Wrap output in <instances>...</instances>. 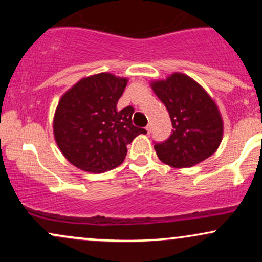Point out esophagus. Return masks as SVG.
<instances>
[{"mask_svg": "<svg viewBox=\"0 0 262 262\" xmlns=\"http://www.w3.org/2000/svg\"><path fill=\"white\" fill-rule=\"evenodd\" d=\"M145 129H146V132H148V133L150 134V132H151V125H146V127H145Z\"/></svg>", "mask_w": 262, "mask_h": 262, "instance_id": "34e87169", "label": "esophagus"}]
</instances>
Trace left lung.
Wrapping results in <instances>:
<instances>
[{
	"instance_id": "8db88e82",
	"label": "left lung",
	"mask_w": 262,
	"mask_h": 262,
	"mask_svg": "<svg viewBox=\"0 0 262 262\" xmlns=\"http://www.w3.org/2000/svg\"><path fill=\"white\" fill-rule=\"evenodd\" d=\"M172 123V134L155 143L158 158L172 167H191L215 152L223 137L217 104L196 81L183 74L151 83Z\"/></svg>"
}]
</instances>
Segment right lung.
<instances>
[{
  "instance_id": "1",
  "label": "right lung",
  "mask_w": 262,
  "mask_h": 262,
  "mask_svg": "<svg viewBox=\"0 0 262 262\" xmlns=\"http://www.w3.org/2000/svg\"><path fill=\"white\" fill-rule=\"evenodd\" d=\"M127 80L102 73L80 80L59 101L54 135L71 164L87 172H106L124 161L127 145L146 130L133 125L134 108L117 110Z\"/></svg>"
}]
</instances>
